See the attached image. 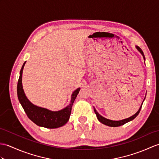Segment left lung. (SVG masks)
Returning a JSON list of instances; mask_svg holds the SVG:
<instances>
[{
  "label": "left lung",
  "mask_w": 159,
  "mask_h": 159,
  "mask_svg": "<svg viewBox=\"0 0 159 159\" xmlns=\"http://www.w3.org/2000/svg\"><path fill=\"white\" fill-rule=\"evenodd\" d=\"M136 49H137L138 50L139 52L142 55V56H143V60H145L144 54H143L142 50L141 49V48H139V47L136 46ZM142 104H143V103H142ZM142 106H141V107H140V108H139V109L138 110V111L137 112H136L135 114H134V115L130 116V117L127 118V119H123V120H110V119H106V118H104V117H103L102 116H101L100 114H99L97 112V110L95 109V108H94V112H95V114H96V116H97V118H98V120H99V122H100V123H102V124H104V125H107V126L115 127L121 126V125H123L124 124L128 123V122H129V121H131V120H134V119H135V118L136 116H137L138 115V114H139V112H140V110H141V108H142Z\"/></svg>",
  "instance_id": "left-lung-1"
}]
</instances>
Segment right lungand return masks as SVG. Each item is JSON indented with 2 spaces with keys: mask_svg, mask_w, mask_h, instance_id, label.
<instances>
[{
  "mask_svg": "<svg viewBox=\"0 0 159 159\" xmlns=\"http://www.w3.org/2000/svg\"><path fill=\"white\" fill-rule=\"evenodd\" d=\"M25 64V61L22 66L20 72L17 93L18 99H19L22 108H24L28 117L38 126L45 128L55 129L64 125L70 119L73 103L75 102L77 95L79 94L80 88H78L72 93L70 104L64 109L59 110V111H51L48 109L35 106L32 104L25 96L23 87H22V72H23Z\"/></svg>",
  "mask_w": 159,
  "mask_h": 159,
  "instance_id": "1",
  "label": "right lung"
}]
</instances>
